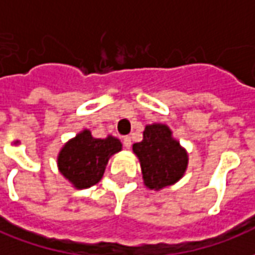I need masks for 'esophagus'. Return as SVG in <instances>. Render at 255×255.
Masks as SVG:
<instances>
[{
	"label": "esophagus",
	"mask_w": 255,
	"mask_h": 255,
	"mask_svg": "<svg viewBox=\"0 0 255 255\" xmlns=\"http://www.w3.org/2000/svg\"><path fill=\"white\" fill-rule=\"evenodd\" d=\"M123 144H124L127 149H129V147H131V136H123Z\"/></svg>",
	"instance_id": "34e87169"
}]
</instances>
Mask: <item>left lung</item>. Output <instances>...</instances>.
Here are the masks:
<instances>
[{
    "instance_id": "obj_1",
    "label": "left lung",
    "mask_w": 255,
    "mask_h": 255,
    "mask_svg": "<svg viewBox=\"0 0 255 255\" xmlns=\"http://www.w3.org/2000/svg\"><path fill=\"white\" fill-rule=\"evenodd\" d=\"M132 149L140 161L144 184L149 188L160 190L171 186L187 168V153L164 124L146 126L143 139L133 143Z\"/></svg>"
}]
</instances>
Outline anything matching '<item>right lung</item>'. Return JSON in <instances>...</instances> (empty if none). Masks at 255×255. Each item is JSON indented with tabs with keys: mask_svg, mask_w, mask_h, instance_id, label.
Masks as SVG:
<instances>
[{
	"mask_svg": "<svg viewBox=\"0 0 255 255\" xmlns=\"http://www.w3.org/2000/svg\"><path fill=\"white\" fill-rule=\"evenodd\" d=\"M122 150L113 136L95 139L87 129L71 139L58 155V168L76 188H89L100 182L112 154Z\"/></svg>",
	"mask_w": 255,
	"mask_h": 255,
	"instance_id": "right-lung-1",
	"label": "right lung"
}]
</instances>
